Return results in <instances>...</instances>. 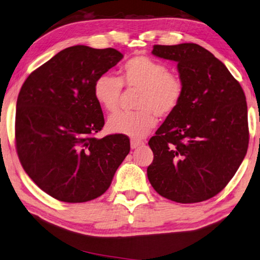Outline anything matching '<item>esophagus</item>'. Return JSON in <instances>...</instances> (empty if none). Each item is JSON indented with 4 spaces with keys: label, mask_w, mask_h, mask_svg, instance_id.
I'll use <instances>...</instances> for the list:
<instances>
[{
    "label": "esophagus",
    "mask_w": 260,
    "mask_h": 260,
    "mask_svg": "<svg viewBox=\"0 0 260 260\" xmlns=\"http://www.w3.org/2000/svg\"><path fill=\"white\" fill-rule=\"evenodd\" d=\"M144 142L141 141V140H137V139H132L131 140V147L132 149H136V147H139L141 145H143Z\"/></svg>",
    "instance_id": "1"
}]
</instances>
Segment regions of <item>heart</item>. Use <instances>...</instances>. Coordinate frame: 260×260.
Listing matches in <instances>:
<instances>
[{
    "label": "heart",
    "mask_w": 260,
    "mask_h": 260,
    "mask_svg": "<svg viewBox=\"0 0 260 260\" xmlns=\"http://www.w3.org/2000/svg\"><path fill=\"white\" fill-rule=\"evenodd\" d=\"M123 84L129 90H139L135 99L137 110L118 113L108 119V128L117 134L143 137L157 123V116H170L180 105L184 85L179 76L169 68L147 56H135L121 66L120 78L101 74L95 79L93 94L98 104L108 113L119 107Z\"/></svg>",
    "instance_id": "1"
}]
</instances>
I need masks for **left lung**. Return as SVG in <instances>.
Masks as SVG:
<instances>
[{"label":"left lung","instance_id":"left-lung-1","mask_svg":"<svg viewBox=\"0 0 260 260\" xmlns=\"http://www.w3.org/2000/svg\"><path fill=\"white\" fill-rule=\"evenodd\" d=\"M152 54L177 62L180 105L151 137L147 178L157 194L182 204L210 200L245 159L248 110L240 83L197 44L154 45Z\"/></svg>","mask_w":260,"mask_h":260}]
</instances>
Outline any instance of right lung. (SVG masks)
Masks as SVG:
<instances>
[{
  "mask_svg": "<svg viewBox=\"0 0 260 260\" xmlns=\"http://www.w3.org/2000/svg\"><path fill=\"white\" fill-rule=\"evenodd\" d=\"M121 58L114 48L72 46L35 70L21 86L15 111L19 160L56 200L83 203L101 196L128 154L126 135L94 136L105 125L94 81Z\"/></svg>",
  "mask_w": 260,
  "mask_h": 260,
  "instance_id": "right-lung-1",
  "label": "right lung"
}]
</instances>
